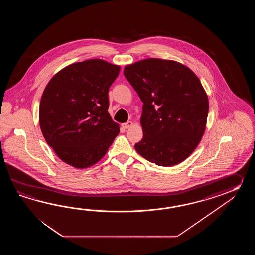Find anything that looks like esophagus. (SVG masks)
<instances>
[{
    "instance_id": "esophagus-1",
    "label": "esophagus",
    "mask_w": 255,
    "mask_h": 255,
    "mask_svg": "<svg viewBox=\"0 0 255 255\" xmlns=\"http://www.w3.org/2000/svg\"><path fill=\"white\" fill-rule=\"evenodd\" d=\"M132 126H133V122H132V121H128V122H126V123H123V124H122V127H123L124 128H126V129L130 128Z\"/></svg>"
}]
</instances>
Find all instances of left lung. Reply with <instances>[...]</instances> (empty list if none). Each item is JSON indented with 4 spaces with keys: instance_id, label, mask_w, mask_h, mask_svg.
Returning a JSON list of instances; mask_svg holds the SVG:
<instances>
[{
    "instance_id": "obj_1",
    "label": "left lung",
    "mask_w": 255,
    "mask_h": 255,
    "mask_svg": "<svg viewBox=\"0 0 255 255\" xmlns=\"http://www.w3.org/2000/svg\"><path fill=\"white\" fill-rule=\"evenodd\" d=\"M124 75L144 103L136 152L162 167L184 161L206 128L209 99L198 76L179 62L159 58L126 65Z\"/></svg>"
}]
</instances>
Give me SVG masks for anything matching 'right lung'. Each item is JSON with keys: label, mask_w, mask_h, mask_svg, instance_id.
<instances>
[{"label": "right lung", "mask_w": 255, "mask_h": 255, "mask_svg": "<svg viewBox=\"0 0 255 255\" xmlns=\"http://www.w3.org/2000/svg\"><path fill=\"white\" fill-rule=\"evenodd\" d=\"M120 65L90 59L65 66L43 90L39 124L62 161L87 168L107 154L120 125L109 113V90Z\"/></svg>", "instance_id": "obj_1"}]
</instances>
